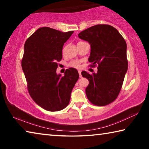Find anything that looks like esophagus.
I'll return each mask as SVG.
<instances>
[{"mask_svg": "<svg viewBox=\"0 0 149 149\" xmlns=\"http://www.w3.org/2000/svg\"><path fill=\"white\" fill-rule=\"evenodd\" d=\"M78 73H79V77H82V75H81V71H78Z\"/></svg>", "mask_w": 149, "mask_h": 149, "instance_id": "obj_1", "label": "esophagus"}]
</instances>
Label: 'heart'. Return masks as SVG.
<instances>
[{"instance_id":"b5f03b06","label":"heart","mask_w":149,"mask_h":149,"mask_svg":"<svg viewBox=\"0 0 149 149\" xmlns=\"http://www.w3.org/2000/svg\"><path fill=\"white\" fill-rule=\"evenodd\" d=\"M69 66L74 68H81V62L79 60H72L69 63Z\"/></svg>"}]
</instances>
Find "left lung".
Wrapping results in <instances>:
<instances>
[{
    "label": "left lung",
    "instance_id": "obj_1",
    "mask_svg": "<svg viewBox=\"0 0 149 149\" xmlns=\"http://www.w3.org/2000/svg\"><path fill=\"white\" fill-rule=\"evenodd\" d=\"M91 45L89 62L98 65L97 74L81 72L89 80L85 93L89 101L97 106H106L116 99L127 71V45L118 30L110 25L99 24L78 34Z\"/></svg>",
    "mask_w": 149,
    "mask_h": 149
}]
</instances>
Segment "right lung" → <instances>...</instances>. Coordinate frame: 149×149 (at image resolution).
<instances>
[{"label": "right lung", "mask_w": 149, "mask_h": 149, "mask_svg": "<svg viewBox=\"0 0 149 149\" xmlns=\"http://www.w3.org/2000/svg\"><path fill=\"white\" fill-rule=\"evenodd\" d=\"M73 33L41 27L25 42L22 67L27 89L32 99L48 111H59L68 105L72 91L79 79L74 68L65 70L64 76L56 74L63 46Z\"/></svg>", "instance_id": "obj_1"}]
</instances>
